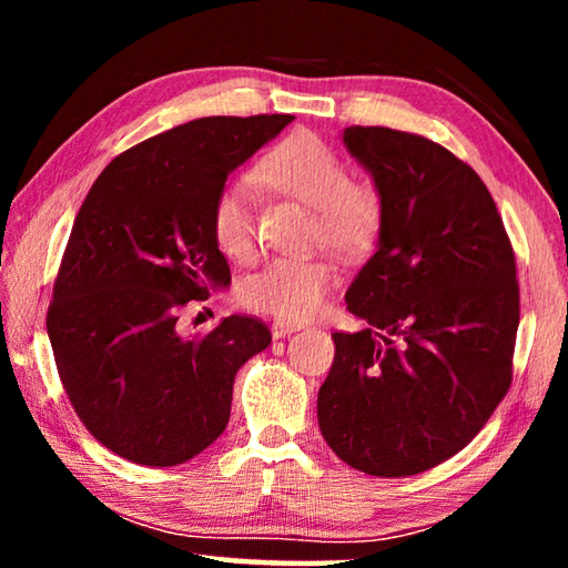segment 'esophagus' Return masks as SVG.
Here are the masks:
<instances>
[{"label":"esophagus","mask_w":568,"mask_h":568,"mask_svg":"<svg viewBox=\"0 0 568 568\" xmlns=\"http://www.w3.org/2000/svg\"><path fill=\"white\" fill-rule=\"evenodd\" d=\"M303 328V323H293V321H281L277 318L275 323H273V338H285V335H291V333H295V331H301Z\"/></svg>","instance_id":"34e87169"}]
</instances>
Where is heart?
<instances>
[{"label":"heart","mask_w":568,"mask_h":568,"mask_svg":"<svg viewBox=\"0 0 568 568\" xmlns=\"http://www.w3.org/2000/svg\"><path fill=\"white\" fill-rule=\"evenodd\" d=\"M257 185L311 205V237L345 257H361L376 247L383 230V200L376 187L351 180L348 168L313 132H295L257 160ZM210 237L230 261L245 263L255 253V217L247 192L227 185L210 205ZM338 281L335 265L323 255L273 257L240 283V297L257 313L281 321H305L318 311Z\"/></svg>","instance_id":"obj_1"}]
</instances>
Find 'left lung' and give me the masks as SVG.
Listing matches in <instances>:
<instances>
[{"label":"left lung","mask_w":568,"mask_h":568,"mask_svg":"<svg viewBox=\"0 0 568 568\" xmlns=\"http://www.w3.org/2000/svg\"><path fill=\"white\" fill-rule=\"evenodd\" d=\"M343 142L386 215L345 293L368 328L333 333L321 434L363 474L413 476L466 448L511 388L516 257L491 192L454 152L361 124Z\"/></svg>","instance_id":"left-lung-1"}]
</instances>
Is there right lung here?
I'll use <instances>...</instances> for the list:
<instances>
[{
  "label": "right lung",
  "instance_id": "right-lung-1",
  "mask_svg": "<svg viewBox=\"0 0 568 568\" xmlns=\"http://www.w3.org/2000/svg\"><path fill=\"white\" fill-rule=\"evenodd\" d=\"M293 114L203 118L124 150L74 217L47 311L57 373L84 428L140 466L195 458L230 420L235 373L271 345L230 315L185 338L180 311L230 283L210 205Z\"/></svg>",
  "mask_w": 568,
  "mask_h": 568
}]
</instances>
